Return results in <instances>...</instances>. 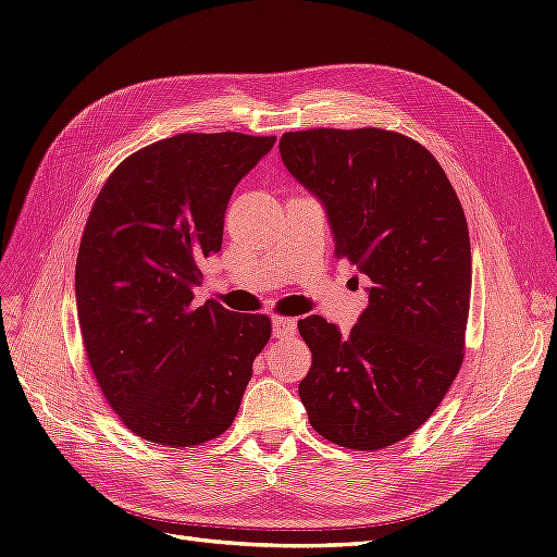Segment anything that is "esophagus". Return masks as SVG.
<instances>
[{
	"instance_id": "34e87169",
	"label": "esophagus",
	"mask_w": 557,
	"mask_h": 557,
	"mask_svg": "<svg viewBox=\"0 0 557 557\" xmlns=\"http://www.w3.org/2000/svg\"><path fill=\"white\" fill-rule=\"evenodd\" d=\"M295 332H297L295 318H283V315L274 318V336H276V339H285V336H293Z\"/></svg>"
}]
</instances>
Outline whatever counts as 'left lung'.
Returning a JSON list of instances; mask_svg holds the SVG:
<instances>
[{
	"mask_svg": "<svg viewBox=\"0 0 557 557\" xmlns=\"http://www.w3.org/2000/svg\"><path fill=\"white\" fill-rule=\"evenodd\" d=\"M278 150L323 201L334 256L372 281L348 334L323 315L297 323L313 358L301 404L336 446H393L434 413L465 360L471 248L462 205L430 150L399 132H285Z\"/></svg>",
	"mask_w": 557,
	"mask_h": 557,
	"instance_id": "1",
	"label": "left lung"
}]
</instances>
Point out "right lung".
<instances>
[{"instance_id": "add662e5", "label": "right lung", "mask_w": 557, "mask_h": 557, "mask_svg": "<svg viewBox=\"0 0 557 557\" xmlns=\"http://www.w3.org/2000/svg\"><path fill=\"white\" fill-rule=\"evenodd\" d=\"M276 137L188 132L139 148L99 190L76 258L83 346L109 407L146 442L193 448L239 411L267 315L195 305L237 185Z\"/></svg>"}]
</instances>
